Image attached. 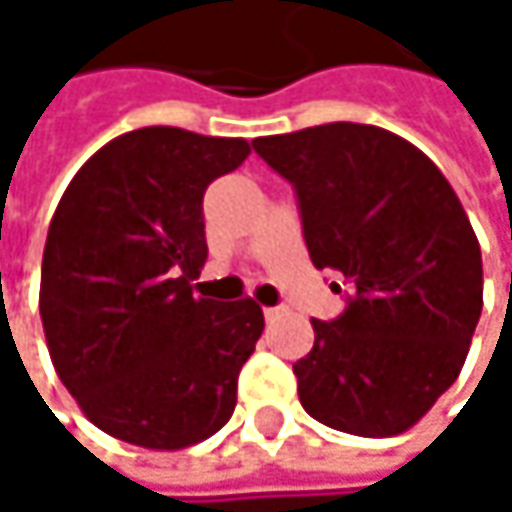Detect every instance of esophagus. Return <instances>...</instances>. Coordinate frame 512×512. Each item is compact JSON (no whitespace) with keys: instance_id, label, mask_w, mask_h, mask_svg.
<instances>
[{"instance_id":"obj_1","label":"esophagus","mask_w":512,"mask_h":512,"mask_svg":"<svg viewBox=\"0 0 512 512\" xmlns=\"http://www.w3.org/2000/svg\"><path fill=\"white\" fill-rule=\"evenodd\" d=\"M263 317H266V323H272V320L284 317V308H263Z\"/></svg>"}]
</instances>
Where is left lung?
<instances>
[{"mask_svg": "<svg viewBox=\"0 0 512 512\" xmlns=\"http://www.w3.org/2000/svg\"><path fill=\"white\" fill-rule=\"evenodd\" d=\"M252 148L293 183L311 263L353 287L338 320H311L314 347L293 364L299 403L341 433H406L457 382L483 308L480 246L457 192L430 156L370 124Z\"/></svg>", "mask_w": 512, "mask_h": 512, "instance_id": "1", "label": "left lung"}]
</instances>
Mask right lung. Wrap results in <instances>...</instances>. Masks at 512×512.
Instances as JSON below:
<instances>
[{"label": "right lung", "mask_w": 512, "mask_h": 512, "mask_svg": "<svg viewBox=\"0 0 512 512\" xmlns=\"http://www.w3.org/2000/svg\"><path fill=\"white\" fill-rule=\"evenodd\" d=\"M252 154L246 139L142 127L64 189L41 263V320L58 379L103 433L180 451L219 433L255 353V299L192 293L207 260L204 192Z\"/></svg>", "instance_id": "add662e5"}]
</instances>
